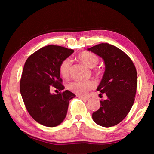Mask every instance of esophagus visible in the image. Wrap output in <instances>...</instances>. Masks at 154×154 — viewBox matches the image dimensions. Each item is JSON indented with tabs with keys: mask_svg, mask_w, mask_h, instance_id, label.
<instances>
[{
	"mask_svg": "<svg viewBox=\"0 0 154 154\" xmlns=\"http://www.w3.org/2000/svg\"><path fill=\"white\" fill-rule=\"evenodd\" d=\"M78 98H79L81 99H84V100H88L90 98L89 96H77Z\"/></svg>",
	"mask_w": 154,
	"mask_h": 154,
	"instance_id": "34e87169",
	"label": "esophagus"
}]
</instances>
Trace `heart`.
Segmentation results:
<instances>
[{
	"label": "heart",
	"instance_id": "obj_1",
	"mask_svg": "<svg viewBox=\"0 0 154 154\" xmlns=\"http://www.w3.org/2000/svg\"><path fill=\"white\" fill-rule=\"evenodd\" d=\"M77 58L79 62L91 69L95 67L99 61L98 57L95 54L88 51L81 52L77 55ZM71 68V64L69 60H63L59 65L60 74L64 79H68L70 76ZM101 72H102L100 69L95 70V73L97 75H100ZM95 87L96 83L93 80L74 81L67 85L68 89L79 96L86 95L88 91L94 89Z\"/></svg>",
	"mask_w": 154,
	"mask_h": 154
}]
</instances>
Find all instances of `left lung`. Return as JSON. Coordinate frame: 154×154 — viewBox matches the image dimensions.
Here are the masks:
<instances>
[{"label": "left lung", "mask_w": 154, "mask_h": 154, "mask_svg": "<svg viewBox=\"0 0 154 154\" xmlns=\"http://www.w3.org/2000/svg\"><path fill=\"white\" fill-rule=\"evenodd\" d=\"M88 50L100 56L105 71L97 88L107 98L100 100V106L92 113L96 124L103 127L116 126L126 118L134 102L137 74L130 57L117 47L100 43Z\"/></svg>", "instance_id": "obj_1"}]
</instances>
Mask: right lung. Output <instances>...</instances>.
Masks as SVG:
<instances>
[{
    "label": "right lung",
    "instance_id": "add662e5",
    "mask_svg": "<svg viewBox=\"0 0 154 154\" xmlns=\"http://www.w3.org/2000/svg\"><path fill=\"white\" fill-rule=\"evenodd\" d=\"M58 45H48L28 57L20 79V93L26 108L38 123L48 127L60 124L66 116L69 100L75 95L69 90L52 94L54 87L64 89L59 72L60 62L73 53Z\"/></svg>",
    "mask_w": 154,
    "mask_h": 154
}]
</instances>
